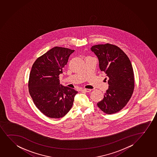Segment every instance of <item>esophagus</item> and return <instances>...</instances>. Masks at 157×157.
<instances>
[{"label": "esophagus", "mask_w": 157, "mask_h": 157, "mask_svg": "<svg viewBox=\"0 0 157 157\" xmlns=\"http://www.w3.org/2000/svg\"><path fill=\"white\" fill-rule=\"evenodd\" d=\"M82 91H84V92H90L91 91V90H90V89H86V88H85V89H83V90H82Z\"/></svg>", "instance_id": "34e87169"}]
</instances>
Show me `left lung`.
I'll use <instances>...</instances> for the list:
<instances>
[{"label": "left lung", "mask_w": 157, "mask_h": 157, "mask_svg": "<svg viewBox=\"0 0 157 157\" xmlns=\"http://www.w3.org/2000/svg\"><path fill=\"white\" fill-rule=\"evenodd\" d=\"M90 50L98 58L100 70L109 78V88L98 107L106 114L119 112L129 101L134 89L130 60L119 47L109 44L94 45Z\"/></svg>", "instance_id": "1"}]
</instances>
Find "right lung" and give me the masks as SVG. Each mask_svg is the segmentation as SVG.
<instances>
[{
	"instance_id": "1",
	"label": "right lung",
	"mask_w": 157,
	"mask_h": 157,
	"mask_svg": "<svg viewBox=\"0 0 157 157\" xmlns=\"http://www.w3.org/2000/svg\"><path fill=\"white\" fill-rule=\"evenodd\" d=\"M75 50L55 47L33 63L29 80V91L36 106L51 118L64 116L73 105L78 92L60 84L59 75Z\"/></svg>"
}]
</instances>
